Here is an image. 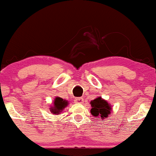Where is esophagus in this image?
<instances>
[{"instance_id": "34e87169", "label": "esophagus", "mask_w": 156, "mask_h": 156, "mask_svg": "<svg viewBox=\"0 0 156 156\" xmlns=\"http://www.w3.org/2000/svg\"><path fill=\"white\" fill-rule=\"evenodd\" d=\"M74 101H75V103L82 104L83 101H84V99H83V98L82 97H76L75 98V99H74Z\"/></svg>"}]
</instances>
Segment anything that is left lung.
I'll return each mask as SVG.
<instances>
[{
  "instance_id": "8db88e82",
  "label": "left lung",
  "mask_w": 156,
  "mask_h": 156,
  "mask_svg": "<svg viewBox=\"0 0 156 156\" xmlns=\"http://www.w3.org/2000/svg\"><path fill=\"white\" fill-rule=\"evenodd\" d=\"M91 113L94 116H100L101 118H106L110 114L112 108L105 100L98 97L91 101Z\"/></svg>"
}]
</instances>
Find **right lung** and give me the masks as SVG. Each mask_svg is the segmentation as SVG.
Returning a JSON list of instances; mask_svg holds the SVG:
<instances>
[{
	"mask_svg": "<svg viewBox=\"0 0 156 156\" xmlns=\"http://www.w3.org/2000/svg\"><path fill=\"white\" fill-rule=\"evenodd\" d=\"M67 102L60 97H57L54 102V107L51 108L53 114H59L65 106H67Z\"/></svg>",
	"mask_w": 156,
	"mask_h": 156,
	"instance_id": "1",
	"label": "right lung"
}]
</instances>
